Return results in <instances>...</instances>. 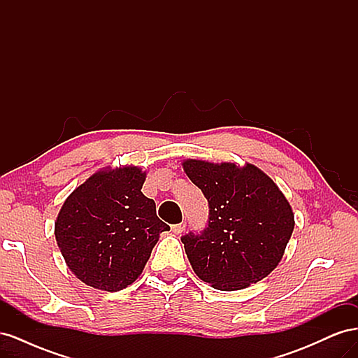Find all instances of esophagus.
I'll use <instances>...</instances> for the list:
<instances>
[{"label": "esophagus", "mask_w": 358, "mask_h": 358, "mask_svg": "<svg viewBox=\"0 0 358 358\" xmlns=\"http://www.w3.org/2000/svg\"><path fill=\"white\" fill-rule=\"evenodd\" d=\"M185 230V222H180V224H173L171 225V231L175 234H180Z\"/></svg>", "instance_id": "34e87169"}]
</instances>
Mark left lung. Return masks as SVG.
Listing matches in <instances>:
<instances>
[{
	"mask_svg": "<svg viewBox=\"0 0 358 358\" xmlns=\"http://www.w3.org/2000/svg\"><path fill=\"white\" fill-rule=\"evenodd\" d=\"M182 166L209 201L204 231L182 237L196 275L236 291L272 273L294 230V213L272 178L249 162L185 159Z\"/></svg>",
	"mask_w": 358,
	"mask_h": 358,
	"instance_id": "obj_1",
	"label": "left lung"
}]
</instances>
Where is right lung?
<instances>
[{"mask_svg": "<svg viewBox=\"0 0 358 358\" xmlns=\"http://www.w3.org/2000/svg\"><path fill=\"white\" fill-rule=\"evenodd\" d=\"M138 166L95 171L64 201L55 239L67 267L83 284L119 291L142 275L152 248L170 227L143 196Z\"/></svg>", "mask_w": 358, "mask_h": 358, "instance_id": "add662e5", "label": "right lung"}]
</instances>
